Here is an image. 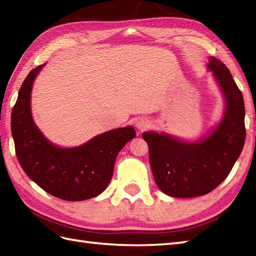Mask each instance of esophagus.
<instances>
[{"label":"esophagus","instance_id":"1","mask_svg":"<svg viewBox=\"0 0 256 256\" xmlns=\"http://www.w3.org/2000/svg\"><path fill=\"white\" fill-rule=\"evenodd\" d=\"M135 126L138 130H145L149 128V122L146 119H138L136 121Z\"/></svg>","mask_w":256,"mask_h":256}]
</instances>
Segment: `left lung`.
Segmentation results:
<instances>
[{"label":"left lung","instance_id":"obj_1","mask_svg":"<svg viewBox=\"0 0 256 256\" xmlns=\"http://www.w3.org/2000/svg\"><path fill=\"white\" fill-rule=\"evenodd\" d=\"M212 72L224 98L222 119L199 140H186L166 133H142L156 186L174 198L206 194L224 180L238 160L246 140L244 102L230 71L210 57Z\"/></svg>","mask_w":256,"mask_h":256}]
</instances>
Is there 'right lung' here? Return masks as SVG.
<instances>
[{
    "instance_id": "obj_1",
    "label": "right lung",
    "mask_w": 256,
    "mask_h": 256,
    "mask_svg": "<svg viewBox=\"0 0 256 256\" xmlns=\"http://www.w3.org/2000/svg\"><path fill=\"white\" fill-rule=\"evenodd\" d=\"M45 64L30 71L12 111L16 156L24 173L50 194L66 201H82L100 194L114 175V161L124 145L136 136L133 126L94 136L76 147L52 142L34 123L31 92Z\"/></svg>"
}]
</instances>
